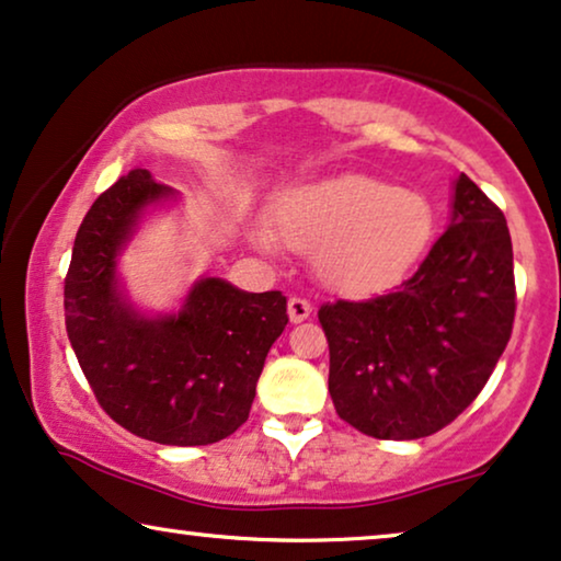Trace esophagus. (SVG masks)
<instances>
[{"label":"esophagus","mask_w":561,"mask_h":561,"mask_svg":"<svg viewBox=\"0 0 561 561\" xmlns=\"http://www.w3.org/2000/svg\"><path fill=\"white\" fill-rule=\"evenodd\" d=\"M287 312H289V320L291 322H302L312 314V305L307 302L302 297H289L287 302Z\"/></svg>","instance_id":"obj_1"}]
</instances>
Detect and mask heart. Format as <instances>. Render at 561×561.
Returning a JSON list of instances; mask_svg holds the SVG:
<instances>
[{"instance_id":"obj_1","label":"heart","mask_w":561,"mask_h":561,"mask_svg":"<svg viewBox=\"0 0 561 561\" xmlns=\"http://www.w3.org/2000/svg\"><path fill=\"white\" fill-rule=\"evenodd\" d=\"M277 231L251 220L249 241L277 256L282 243L314 254V270L333 289L366 295L414 272L437 236V210L422 193L386 180L343 172L291 187L274 208Z\"/></svg>"}]
</instances>
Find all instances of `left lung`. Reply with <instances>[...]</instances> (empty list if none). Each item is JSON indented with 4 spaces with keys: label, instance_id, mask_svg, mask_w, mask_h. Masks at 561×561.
<instances>
[{
    "label": "left lung",
    "instance_id": "left-lung-1",
    "mask_svg": "<svg viewBox=\"0 0 561 561\" xmlns=\"http://www.w3.org/2000/svg\"><path fill=\"white\" fill-rule=\"evenodd\" d=\"M447 231L397 289L322 305L335 412L376 439L435 435L483 391L516 312L503 213L460 172Z\"/></svg>",
    "mask_w": 561,
    "mask_h": 561
}]
</instances>
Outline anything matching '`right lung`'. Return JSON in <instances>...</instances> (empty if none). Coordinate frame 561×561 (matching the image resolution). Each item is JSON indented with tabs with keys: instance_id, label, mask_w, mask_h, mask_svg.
Here are the masks:
<instances>
[{
	"instance_id": "1",
	"label": "right lung",
	"mask_w": 561,
	"mask_h": 561,
	"mask_svg": "<svg viewBox=\"0 0 561 561\" xmlns=\"http://www.w3.org/2000/svg\"><path fill=\"white\" fill-rule=\"evenodd\" d=\"M180 201L149 170L101 193L76 233L66 277V330L104 412L131 435L195 447L249 420L266 353L287 328L282 291H243L201 277L172 312L139 307L122 256L141 220Z\"/></svg>"
}]
</instances>
